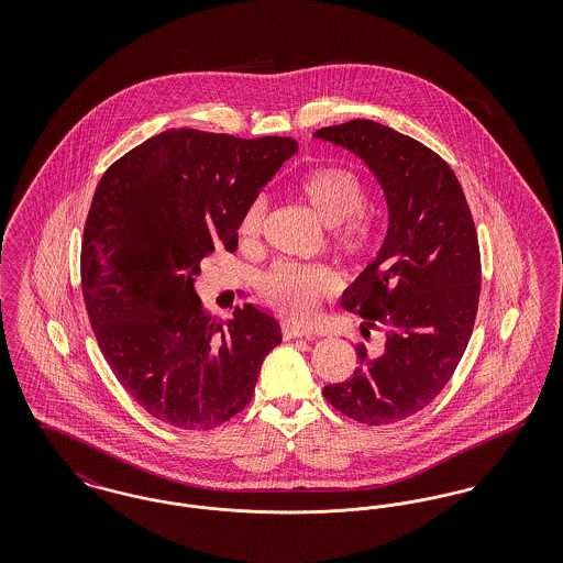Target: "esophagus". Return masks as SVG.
Segmentation results:
<instances>
[{"mask_svg": "<svg viewBox=\"0 0 563 563\" xmlns=\"http://www.w3.org/2000/svg\"><path fill=\"white\" fill-rule=\"evenodd\" d=\"M283 338H285V340H297V338L314 340V333H312V331H306V329H297V327H291V324H285V327H283Z\"/></svg>", "mask_w": 563, "mask_h": 563, "instance_id": "34e87169", "label": "esophagus"}]
</instances>
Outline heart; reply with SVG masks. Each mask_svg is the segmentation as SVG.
Here are the masks:
<instances>
[{"label": "heart", "mask_w": 563, "mask_h": 563, "mask_svg": "<svg viewBox=\"0 0 563 563\" xmlns=\"http://www.w3.org/2000/svg\"><path fill=\"white\" fill-rule=\"evenodd\" d=\"M299 194L331 230V246L354 266H367L379 249V228L367 213L369 188L346 166L329 164L306 173ZM268 202L264 196L253 198L241 217L244 242H257L266 228ZM338 289L335 272L324 264L280 262L257 280V294L274 312L287 321L314 319L322 299Z\"/></svg>", "instance_id": "obj_1"}]
</instances>
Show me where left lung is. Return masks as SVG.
<instances>
[{"instance_id":"left-lung-1","label":"left lung","mask_w":563,"mask_h":563,"mask_svg":"<svg viewBox=\"0 0 563 563\" xmlns=\"http://www.w3.org/2000/svg\"><path fill=\"white\" fill-rule=\"evenodd\" d=\"M314 136L342 145L374 170L388 200V234L374 262L342 295L344 308L384 333L358 367L322 388L338 411L386 427L422 411L452 379L468 346L482 294L475 221L450 164L420 141L374 120H350Z\"/></svg>"}]
</instances>
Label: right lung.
Segmentation results:
<instances>
[{"label":"right lung","mask_w":563,"mask_h":563,"mask_svg":"<svg viewBox=\"0 0 563 563\" xmlns=\"http://www.w3.org/2000/svg\"><path fill=\"white\" fill-rule=\"evenodd\" d=\"M295 152L291 136L170 129L97 186L81 241L86 312L118 382L164 424L211 430L234 418L283 340L251 303L213 321L194 278L214 251H236L246 205Z\"/></svg>","instance_id":"1"}]
</instances>
